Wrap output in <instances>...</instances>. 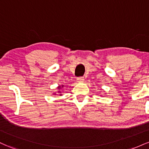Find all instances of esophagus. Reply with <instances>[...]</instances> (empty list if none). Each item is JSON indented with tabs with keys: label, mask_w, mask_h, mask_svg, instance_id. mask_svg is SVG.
I'll use <instances>...</instances> for the list:
<instances>
[{
	"label": "esophagus",
	"mask_w": 149,
	"mask_h": 149,
	"mask_svg": "<svg viewBox=\"0 0 149 149\" xmlns=\"http://www.w3.org/2000/svg\"><path fill=\"white\" fill-rule=\"evenodd\" d=\"M77 81H78V83H83L85 81L84 77H78L77 78Z\"/></svg>",
	"instance_id": "34e87169"
}]
</instances>
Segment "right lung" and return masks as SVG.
<instances>
[{
    "mask_svg": "<svg viewBox=\"0 0 149 149\" xmlns=\"http://www.w3.org/2000/svg\"><path fill=\"white\" fill-rule=\"evenodd\" d=\"M63 87H64V85H59V86H58V89H59V90H60V89L61 88H63ZM58 93H61V92L60 91H58ZM59 95H61V94H59Z\"/></svg>",
    "mask_w": 149,
    "mask_h": 149,
    "instance_id": "add662e5",
    "label": "right lung"
}]
</instances>
